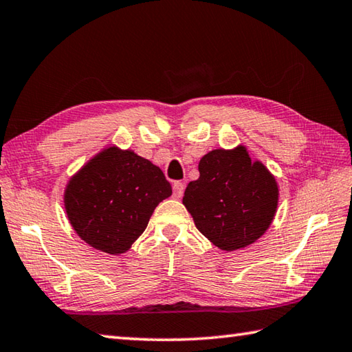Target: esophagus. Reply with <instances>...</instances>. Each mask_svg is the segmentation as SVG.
I'll list each match as a JSON object with an SVG mask.
<instances>
[{
	"instance_id": "obj_1",
	"label": "esophagus",
	"mask_w": 352,
	"mask_h": 352,
	"mask_svg": "<svg viewBox=\"0 0 352 352\" xmlns=\"http://www.w3.org/2000/svg\"><path fill=\"white\" fill-rule=\"evenodd\" d=\"M184 190H185L184 182L177 181V182L173 184V196H175L176 199H179V197H181V196L184 195Z\"/></svg>"
}]
</instances>
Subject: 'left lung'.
Here are the masks:
<instances>
[{
  "instance_id": "1",
  "label": "left lung",
  "mask_w": 352,
  "mask_h": 352,
  "mask_svg": "<svg viewBox=\"0 0 352 352\" xmlns=\"http://www.w3.org/2000/svg\"><path fill=\"white\" fill-rule=\"evenodd\" d=\"M279 188L262 162L245 147L213 150L199 162V179L185 188L182 204L196 228L225 251L256 242L273 222Z\"/></svg>"
}]
</instances>
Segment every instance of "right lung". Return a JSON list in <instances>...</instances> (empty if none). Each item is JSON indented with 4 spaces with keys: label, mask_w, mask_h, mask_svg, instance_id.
I'll list each match as a JSON object with an SVG mask.
<instances>
[{
    "label": "right lung",
    "mask_w": 352,
    "mask_h": 352,
    "mask_svg": "<svg viewBox=\"0 0 352 352\" xmlns=\"http://www.w3.org/2000/svg\"><path fill=\"white\" fill-rule=\"evenodd\" d=\"M168 196L171 185L161 168L131 150L109 147L70 179L64 205L82 241L104 253L121 254Z\"/></svg>",
    "instance_id": "add662e5"
}]
</instances>
